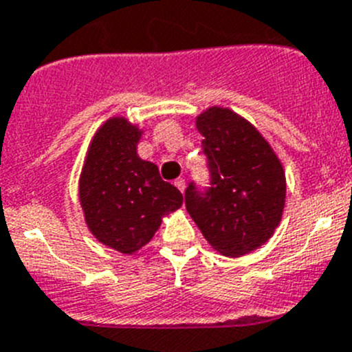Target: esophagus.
<instances>
[{
    "label": "esophagus",
    "instance_id": "1",
    "mask_svg": "<svg viewBox=\"0 0 352 352\" xmlns=\"http://www.w3.org/2000/svg\"><path fill=\"white\" fill-rule=\"evenodd\" d=\"M174 186L179 190V192H183L185 190V179L183 178H178V179H174Z\"/></svg>",
    "mask_w": 352,
    "mask_h": 352
}]
</instances>
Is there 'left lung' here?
<instances>
[{"label":"left lung","mask_w":352,"mask_h":352,"mask_svg":"<svg viewBox=\"0 0 352 352\" xmlns=\"http://www.w3.org/2000/svg\"><path fill=\"white\" fill-rule=\"evenodd\" d=\"M197 131L209 183H188L186 211L216 251L243 256L267 243L281 221L285 170L260 132L230 109L209 108Z\"/></svg>","instance_id":"1"}]
</instances>
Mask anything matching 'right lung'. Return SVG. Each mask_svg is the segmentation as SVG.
Returning <instances> with one entry per match:
<instances>
[{
  "label": "right lung",
  "mask_w": 352,
  "mask_h": 352,
  "mask_svg": "<svg viewBox=\"0 0 352 352\" xmlns=\"http://www.w3.org/2000/svg\"><path fill=\"white\" fill-rule=\"evenodd\" d=\"M140 131L124 118L106 122L92 140L80 178V202L90 232L106 246L131 254L150 243L166 212L183 195L138 157Z\"/></svg>",
  "instance_id": "add662e5"
}]
</instances>
